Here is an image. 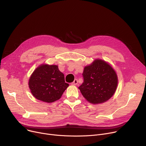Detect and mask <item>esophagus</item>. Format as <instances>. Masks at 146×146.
<instances>
[{"mask_svg":"<svg viewBox=\"0 0 146 146\" xmlns=\"http://www.w3.org/2000/svg\"><path fill=\"white\" fill-rule=\"evenodd\" d=\"M78 84V80H77V79H75L74 80V81L72 83V85H74V86H76V85H77Z\"/></svg>","mask_w":146,"mask_h":146,"instance_id":"esophagus-1","label":"esophagus"}]
</instances>
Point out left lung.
Returning <instances> with one entry per match:
<instances>
[{"mask_svg":"<svg viewBox=\"0 0 146 146\" xmlns=\"http://www.w3.org/2000/svg\"><path fill=\"white\" fill-rule=\"evenodd\" d=\"M84 82L78 87L81 94L90 103H105L114 94L118 85L117 74L107 62L95 59L85 66L82 73Z\"/></svg>","mask_w":146,"mask_h":146,"instance_id":"obj_1","label":"left lung"}]
</instances>
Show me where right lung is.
Returning a JSON list of instances; mask_svg holds the SVG:
<instances>
[{
	"label": "right lung",
	"instance_id": "1",
	"mask_svg": "<svg viewBox=\"0 0 146 146\" xmlns=\"http://www.w3.org/2000/svg\"><path fill=\"white\" fill-rule=\"evenodd\" d=\"M29 88L33 96L46 103L59 99L69 87L64 74L58 65L41 64L32 73L29 80Z\"/></svg>",
	"mask_w": 146,
	"mask_h": 146
}]
</instances>
